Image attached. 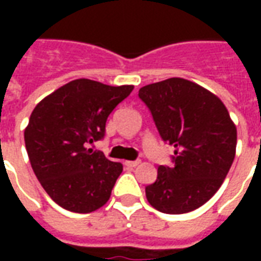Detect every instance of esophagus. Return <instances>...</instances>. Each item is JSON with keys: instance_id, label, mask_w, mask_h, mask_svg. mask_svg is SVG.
Wrapping results in <instances>:
<instances>
[{"instance_id": "obj_1", "label": "esophagus", "mask_w": 261, "mask_h": 261, "mask_svg": "<svg viewBox=\"0 0 261 261\" xmlns=\"http://www.w3.org/2000/svg\"><path fill=\"white\" fill-rule=\"evenodd\" d=\"M140 164H141L140 159H137V161H127V162H125V166H128V168H136V166H138Z\"/></svg>"}]
</instances>
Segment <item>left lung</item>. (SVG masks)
<instances>
[{
	"instance_id": "obj_1",
	"label": "left lung",
	"mask_w": 261,
	"mask_h": 261,
	"mask_svg": "<svg viewBox=\"0 0 261 261\" xmlns=\"http://www.w3.org/2000/svg\"><path fill=\"white\" fill-rule=\"evenodd\" d=\"M138 96L161 138L175 147L172 165H161L145 187L148 202L165 214L190 213L217 193L233 162L236 127L224 103L183 78L142 86Z\"/></svg>"
}]
</instances>
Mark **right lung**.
Returning <instances> with one entry per match:
<instances>
[{
  "label": "right lung",
  "mask_w": 261,
  "mask_h": 261,
  "mask_svg": "<svg viewBox=\"0 0 261 261\" xmlns=\"http://www.w3.org/2000/svg\"><path fill=\"white\" fill-rule=\"evenodd\" d=\"M133 88L75 80L32 112L25 130L26 151L37 180L60 207L88 214L110 198L123 165L109 161L89 144L105 137L109 114Z\"/></svg>",
  "instance_id": "1"
}]
</instances>
